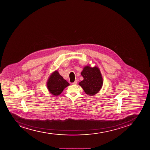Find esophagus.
Wrapping results in <instances>:
<instances>
[{
    "label": "esophagus",
    "mask_w": 150,
    "mask_h": 150,
    "mask_svg": "<svg viewBox=\"0 0 150 150\" xmlns=\"http://www.w3.org/2000/svg\"><path fill=\"white\" fill-rule=\"evenodd\" d=\"M77 81H75L74 82H73V83H72V84H74V85H76V84H77Z\"/></svg>",
    "instance_id": "1"
}]
</instances>
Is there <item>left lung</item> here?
<instances>
[{
  "label": "left lung",
  "mask_w": 150,
  "mask_h": 150,
  "mask_svg": "<svg viewBox=\"0 0 150 150\" xmlns=\"http://www.w3.org/2000/svg\"><path fill=\"white\" fill-rule=\"evenodd\" d=\"M81 75L83 77V80L79 82V84L86 94L93 96L99 92L103 86V80L99 68L86 66L84 67Z\"/></svg>",
  "instance_id": "1"
}]
</instances>
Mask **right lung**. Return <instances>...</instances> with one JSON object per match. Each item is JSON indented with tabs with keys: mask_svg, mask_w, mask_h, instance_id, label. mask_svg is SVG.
Instances as JSON below:
<instances>
[{
	"mask_svg": "<svg viewBox=\"0 0 150 150\" xmlns=\"http://www.w3.org/2000/svg\"><path fill=\"white\" fill-rule=\"evenodd\" d=\"M69 85V83L64 80L57 70L53 72L50 76L47 82L48 90L54 96H59L65 88Z\"/></svg>",
	"mask_w": 150,
	"mask_h": 150,
	"instance_id": "add662e5",
	"label": "right lung"
}]
</instances>
